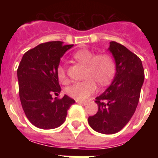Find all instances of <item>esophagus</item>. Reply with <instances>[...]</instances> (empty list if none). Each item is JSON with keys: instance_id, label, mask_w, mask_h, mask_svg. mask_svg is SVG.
Instances as JSON below:
<instances>
[{"instance_id": "obj_1", "label": "esophagus", "mask_w": 158, "mask_h": 158, "mask_svg": "<svg viewBox=\"0 0 158 158\" xmlns=\"http://www.w3.org/2000/svg\"><path fill=\"white\" fill-rule=\"evenodd\" d=\"M76 102L79 104H81V105H86L87 102L85 101H79V100H76Z\"/></svg>"}]
</instances>
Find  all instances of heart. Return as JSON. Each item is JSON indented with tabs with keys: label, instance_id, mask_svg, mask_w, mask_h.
<instances>
[{
	"label": "heart",
	"instance_id": "obj_1",
	"mask_svg": "<svg viewBox=\"0 0 158 158\" xmlns=\"http://www.w3.org/2000/svg\"><path fill=\"white\" fill-rule=\"evenodd\" d=\"M77 61L86 66V80L75 83L67 89V94L76 100H86L98 89L97 83L106 85L115 76V63L111 56L106 53L96 55L89 49H81L74 54ZM57 78L62 84L69 82L65 69L59 65L56 70Z\"/></svg>",
	"mask_w": 158,
	"mask_h": 158
}]
</instances>
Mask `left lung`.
Wrapping results in <instances>:
<instances>
[{"mask_svg": "<svg viewBox=\"0 0 158 158\" xmlns=\"http://www.w3.org/2000/svg\"><path fill=\"white\" fill-rule=\"evenodd\" d=\"M108 51L115 60V76L110 86L96 98L98 110L88 121L97 132L112 135L122 130L135 114L144 69L141 60L120 43L110 42Z\"/></svg>", "mask_w": 158, "mask_h": 158, "instance_id": "8db88e82", "label": "left lung"}]
</instances>
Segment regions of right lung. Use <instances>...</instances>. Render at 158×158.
Masks as SVG:
<instances>
[{
	"instance_id": "obj_1",
	"label": "right lung",
	"mask_w": 158,
	"mask_h": 158,
	"mask_svg": "<svg viewBox=\"0 0 158 158\" xmlns=\"http://www.w3.org/2000/svg\"><path fill=\"white\" fill-rule=\"evenodd\" d=\"M54 41L42 43L28 51L17 69L19 98L26 116L33 125L51 130L64 122L67 110L75 102L64 95L53 99L61 91L56 75L60 58L73 47Z\"/></svg>"
}]
</instances>
